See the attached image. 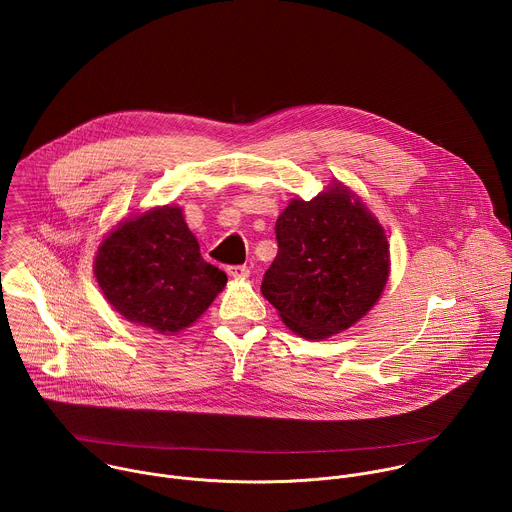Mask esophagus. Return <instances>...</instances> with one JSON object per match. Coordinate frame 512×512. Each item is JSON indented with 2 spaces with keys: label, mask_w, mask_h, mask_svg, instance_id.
Here are the masks:
<instances>
[{
  "label": "esophagus",
  "mask_w": 512,
  "mask_h": 512,
  "mask_svg": "<svg viewBox=\"0 0 512 512\" xmlns=\"http://www.w3.org/2000/svg\"><path fill=\"white\" fill-rule=\"evenodd\" d=\"M227 273L231 277H235V279H245V277H249V267H245V265H231L227 269Z\"/></svg>",
  "instance_id": "obj_1"
}]
</instances>
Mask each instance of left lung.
I'll use <instances>...</instances> for the list:
<instances>
[{"instance_id":"8db88e82","label":"left lung","mask_w":512,"mask_h":512,"mask_svg":"<svg viewBox=\"0 0 512 512\" xmlns=\"http://www.w3.org/2000/svg\"><path fill=\"white\" fill-rule=\"evenodd\" d=\"M277 257L261 294L296 334L320 340L367 314L389 277V243L377 218L342 184L291 200L275 223Z\"/></svg>"}]
</instances>
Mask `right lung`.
Listing matches in <instances>:
<instances>
[{
	"label": "right lung",
	"mask_w": 512,
	"mask_h": 512,
	"mask_svg": "<svg viewBox=\"0 0 512 512\" xmlns=\"http://www.w3.org/2000/svg\"><path fill=\"white\" fill-rule=\"evenodd\" d=\"M95 275L121 316L158 332L190 326L227 283L225 271L200 257L178 206L152 208L111 231Z\"/></svg>",
	"instance_id": "obj_1"
}]
</instances>
